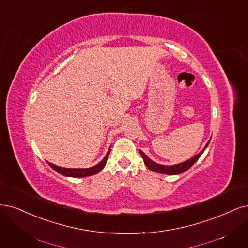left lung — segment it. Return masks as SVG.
<instances>
[{"label":"left lung","mask_w":248,"mask_h":248,"mask_svg":"<svg viewBox=\"0 0 248 248\" xmlns=\"http://www.w3.org/2000/svg\"><path fill=\"white\" fill-rule=\"evenodd\" d=\"M209 141L207 142V144L205 146V148H204V150L207 148ZM204 150L202 152H200L198 155H196L195 157H193L192 159H189V160L186 161V162H183V163H179V164L172 165V166H165V165H161V164L156 163V162H154L151 159H149L146 156V154H144L142 151H140V155H141V157L143 159L144 164H146V166L150 170H152V171H155V172H158V173H163V174H172L173 175V174L183 173V172L186 171V170L189 169V168H191L192 165H194L195 162L200 158V156L203 154Z\"/></svg>","instance_id":"8db88e82"}]
</instances>
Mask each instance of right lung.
<instances>
[{
    "label": "right lung",
    "mask_w": 248,
    "mask_h": 248,
    "mask_svg": "<svg viewBox=\"0 0 248 248\" xmlns=\"http://www.w3.org/2000/svg\"><path fill=\"white\" fill-rule=\"evenodd\" d=\"M110 152V148L108 149L106 157L102 159L99 163L95 166H92L90 168H64V167H59L56 166L54 164H51L48 162V164L50 165L51 168H53L56 172L61 173L64 176H72V177H84V176H89V175H93L97 172H99L100 170L105 167L108 157L109 155Z\"/></svg>",
    "instance_id": "right-lung-1"
}]
</instances>
